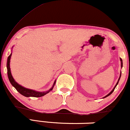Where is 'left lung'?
<instances>
[{
	"instance_id": "obj_1",
	"label": "left lung",
	"mask_w": 130,
	"mask_h": 130,
	"mask_svg": "<svg viewBox=\"0 0 130 130\" xmlns=\"http://www.w3.org/2000/svg\"><path fill=\"white\" fill-rule=\"evenodd\" d=\"M120 62H121V67H123V63H122V59H121V58H120ZM120 77H121V72H120V77H119V79H118V81H117V84H116V86H114V89H112V91H111V92H110V93H108V95H106V96H104V97H103V98H106V97H107V96H109V95H111V94L112 93V92H114V90L115 88H116V86H117V85L118 84V83H119V80H120Z\"/></svg>"
}]
</instances>
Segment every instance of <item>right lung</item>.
I'll return each instance as SVG.
<instances>
[{
	"label": "right lung",
	"instance_id": "right-lung-1",
	"mask_svg": "<svg viewBox=\"0 0 130 130\" xmlns=\"http://www.w3.org/2000/svg\"><path fill=\"white\" fill-rule=\"evenodd\" d=\"M11 53L10 54V56H8V59H7V73H8V77L10 80V83L11 85L16 89V90L20 93L21 95L23 96H26V97H30V96H32V97H41V96H44L46 94L48 93L50 91H51L53 89V87H54L55 84H56V80L54 83V84L49 90L46 91V92H38V91H35L32 89H29L25 88L22 86L18 84L15 81V80L13 79V77L11 75V70H10V59H11Z\"/></svg>",
	"mask_w": 130,
	"mask_h": 130
}]
</instances>
